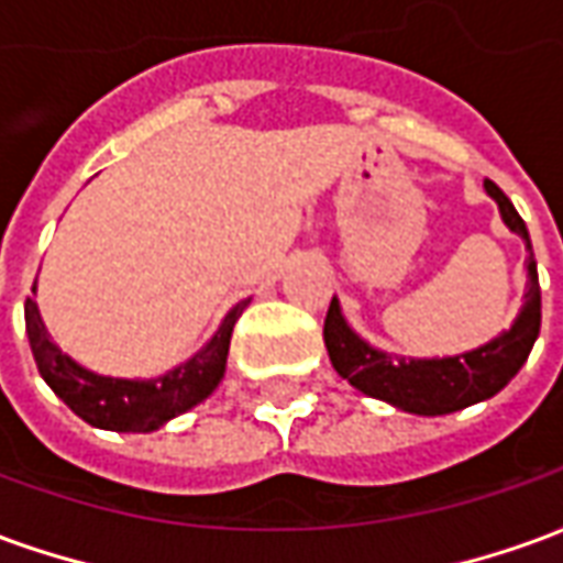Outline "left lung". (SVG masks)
Returning a JSON list of instances; mask_svg holds the SVG:
<instances>
[{"label": "left lung", "instance_id": "8db88e82", "mask_svg": "<svg viewBox=\"0 0 563 563\" xmlns=\"http://www.w3.org/2000/svg\"><path fill=\"white\" fill-rule=\"evenodd\" d=\"M485 192L495 198L504 225L512 234H519L528 250L525 258L528 283H525V305L519 317L512 319L507 331H500L497 338L476 350L443 355V358H413V355L386 353L371 346L346 322L341 301L331 298L322 334H325L331 365L353 389L365 391L367 398L391 404L404 413L446 416L495 398L528 362L533 341L540 334V277H537L531 234L519 210L512 208V201L492 180H485Z\"/></svg>", "mask_w": 563, "mask_h": 563}]
</instances>
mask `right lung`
Masks as SVG:
<instances>
[{"instance_id": "right-lung-1", "label": "right lung", "mask_w": 563, "mask_h": 563, "mask_svg": "<svg viewBox=\"0 0 563 563\" xmlns=\"http://www.w3.org/2000/svg\"><path fill=\"white\" fill-rule=\"evenodd\" d=\"M32 292H35V286H32ZM246 305H250V298L234 305L220 322V329L213 331V338L196 355H189L172 371L150 379L104 377L90 367L78 365L71 355L56 346L35 298H26L23 313H26V338H30L38 374L54 389L56 398L68 404L71 413L90 422L92 428H104V431L150 434L165 422H172L174 416L198 407L220 386L225 377L232 329Z\"/></svg>"}]
</instances>
